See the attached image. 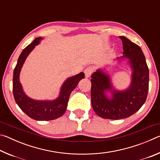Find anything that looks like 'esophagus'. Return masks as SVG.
I'll return each mask as SVG.
<instances>
[{
    "mask_svg": "<svg viewBox=\"0 0 160 160\" xmlns=\"http://www.w3.org/2000/svg\"><path fill=\"white\" fill-rule=\"evenodd\" d=\"M94 70V68L92 67H88L85 70V77L86 78H89L90 76V75H92V73Z\"/></svg>",
    "mask_w": 160,
    "mask_h": 160,
    "instance_id": "obj_1",
    "label": "esophagus"
}]
</instances>
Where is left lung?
<instances>
[{
    "instance_id": "1",
    "label": "left lung",
    "mask_w": 160,
    "mask_h": 160,
    "mask_svg": "<svg viewBox=\"0 0 160 160\" xmlns=\"http://www.w3.org/2000/svg\"><path fill=\"white\" fill-rule=\"evenodd\" d=\"M120 39L123 55L116 61H127L129 65V86L121 90L115 88L106 68L97 69L91 76V102L94 112L112 120L128 118L137 112L146 101L149 88V69L142 49L125 37Z\"/></svg>"
}]
</instances>
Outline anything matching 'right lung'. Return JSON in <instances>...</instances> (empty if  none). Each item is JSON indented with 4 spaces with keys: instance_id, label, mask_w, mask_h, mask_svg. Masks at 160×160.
<instances>
[{
    "instance_id": "right-lung-1",
    "label": "right lung",
    "mask_w": 160,
    "mask_h": 160,
    "mask_svg": "<svg viewBox=\"0 0 160 160\" xmlns=\"http://www.w3.org/2000/svg\"><path fill=\"white\" fill-rule=\"evenodd\" d=\"M42 37H37L22 51L13 72L12 91L17 104L29 117L37 121H50L56 119L66 112L70 94L80 82L85 78L81 72L64 81L60 89L58 97L52 100H37L31 98L25 94L20 80V74L26 58L36 46L39 44Z\"/></svg>"
}]
</instances>
